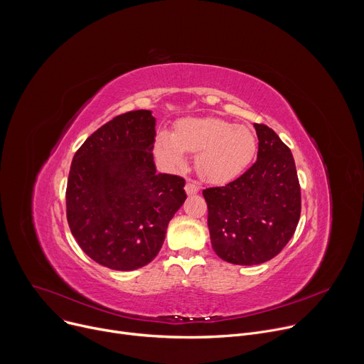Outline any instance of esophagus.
<instances>
[{
    "instance_id": "esophagus-1",
    "label": "esophagus",
    "mask_w": 364,
    "mask_h": 364,
    "mask_svg": "<svg viewBox=\"0 0 364 364\" xmlns=\"http://www.w3.org/2000/svg\"><path fill=\"white\" fill-rule=\"evenodd\" d=\"M184 188H186V193H187L188 196H194V194H197L198 190H200V187L196 186V184H193V183H187Z\"/></svg>"
}]
</instances>
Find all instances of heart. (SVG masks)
Wrapping results in <instances>:
<instances>
[{
	"mask_svg": "<svg viewBox=\"0 0 364 364\" xmlns=\"http://www.w3.org/2000/svg\"><path fill=\"white\" fill-rule=\"evenodd\" d=\"M256 149V136L249 128L219 118L180 119L173 135L160 131L154 138V154L166 168L183 170L186 152L197 154V173L212 184H226L242 176Z\"/></svg>",
	"mask_w": 364,
	"mask_h": 364,
	"instance_id": "obj_1",
	"label": "heart"
}]
</instances>
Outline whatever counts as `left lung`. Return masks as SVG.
<instances>
[{
	"instance_id": "8db88e82",
	"label": "left lung",
	"mask_w": 364,
	"mask_h": 364,
	"mask_svg": "<svg viewBox=\"0 0 364 364\" xmlns=\"http://www.w3.org/2000/svg\"><path fill=\"white\" fill-rule=\"evenodd\" d=\"M256 163L225 187L203 190L213 250L235 265L275 257L292 237L301 215V190L291 149L267 125L253 124Z\"/></svg>"
}]
</instances>
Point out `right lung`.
<instances>
[{"label": "right lung", "instance_id": "add662e5", "mask_svg": "<svg viewBox=\"0 0 364 364\" xmlns=\"http://www.w3.org/2000/svg\"><path fill=\"white\" fill-rule=\"evenodd\" d=\"M155 124L151 111L122 114L95 131L70 166V232L90 259L109 269L148 265L187 198L184 178L155 168Z\"/></svg>", "mask_w": 364, "mask_h": 364}]
</instances>
